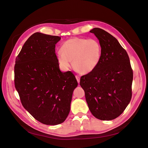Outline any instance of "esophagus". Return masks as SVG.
<instances>
[{"instance_id":"esophagus-1","label":"esophagus","mask_w":148,"mask_h":148,"mask_svg":"<svg viewBox=\"0 0 148 148\" xmlns=\"http://www.w3.org/2000/svg\"><path fill=\"white\" fill-rule=\"evenodd\" d=\"M75 77H76V79H77V82H78V83H79V81H80V77H79V76L78 75H75Z\"/></svg>"}]
</instances>
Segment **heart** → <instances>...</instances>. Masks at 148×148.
<instances>
[{
    "instance_id": "1",
    "label": "heart",
    "mask_w": 148,
    "mask_h": 148,
    "mask_svg": "<svg viewBox=\"0 0 148 148\" xmlns=\"http://www.w3.org/2000/svg\"><path fill=\"white\" fill-rule=\"evenodd\" d=\"M57 54L60 66L68 70L73 61L74 69L81 74H88L98 66L102 58V46L95 38H71L64 42Z\"/></svg>"
}]
</instances>
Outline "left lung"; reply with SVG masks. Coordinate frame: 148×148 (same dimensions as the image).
<instances>
[{"label":"left lung","mask_w":148,"mask_h":148,"mask_svg":"<svg viewBox=\"0 0 148 148\" xmlns=\"http://www.w3.org/2000/svg\"><path fill=\"white\" fill-rule=\"evenodd\" d=\"M90 32L101 45L102 58L93 71L81 77L79 84L92 114L110 121L118 117L131 101L133 71L127 53L116 38L97 27Z\"/></svg>","instance_id":"8db88e82"}]
</instances>
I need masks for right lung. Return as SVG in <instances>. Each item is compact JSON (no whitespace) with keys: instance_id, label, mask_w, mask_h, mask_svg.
Returning <instances> with one entry per match:
<instances>
[{"instance_id":"add662e5","label":"right lung","mask_w":148,"mask_h":148,"mask_svg":"<svg viewBox=\"0 0 148 148\" xmlns=\"http://www.w3.org/2000/svg\"><path fill=\"white\" fill-rule=\"evenodd\" d=\"M61 37L37 32L16 58L14 85L23 107L38 121L62 123L70 111L78 82L71 71L62 73L55 53Z\"/></svg>"}]
</instances>
